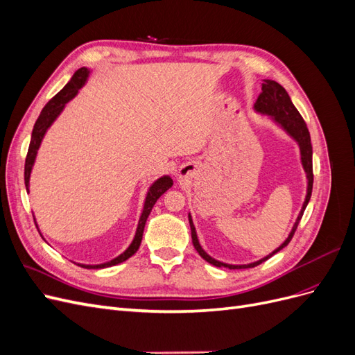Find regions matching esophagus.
<instances>
[{"instance_id":"obj_1","label":"esophagus","mask_w":355,"mask_h":355,"mask_svg":"<svg viewBox=\"0 0 355 355\" xmlns=\"http://www.w3.org/2000/svg\"><path fill=\"white\" fill-rule=\"evenodd\" d=\"M189 173H191L189 166H184V167H180V168H179V171H178V176H179V178H187V176H189Z\"/></svg>"}]
</instances>
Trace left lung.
Segmentation results:
<instances>
[{"label": "left lung", "instance_id": "obj_1", "mask_svg": "<svg viewBox=\"0 0 355 355\" xmlns=\"http://www.w3.org/2000/svg\"><path fill=\"white\" fill-rule=\"evenodd\" d=\"M254 112L262 114V115H268L271 120L280 125L283 130L293 139V141L297 144L299 146V153H300V164H302L305 173H306V196L302 204V209H300L296 222L293 223L292 231L288 232L287 239L277 247L275 250H272L270 254L263 256L262 259L254 261L250 263H241V265H234V263H227V262H220L218 259L211 257L206 250L202 249L198 237H197V231L194 227V222H192V216L191 213L188 214L189 219V227H191V237H192V244H194L196 250L198 252V254L202 257L204 261H207L209 263L219 266V268H228V270H244V268H253L256 265H259L262 262H265L266 259H270L272 254H275L277 252H280L282 249L290 243L292 240L293 234L297 228V223L302 218L304 210L306 209L309 198H311V192H313V182H314V175H313V145H311V136L308 132V127L304 121V118L300 116L299 111L295 108V105L290 99V96L287 94V92L284 90V87H282L280 84L274 80H262V93L257 98L254 106H253Z\"/></svg>", "mask_w": 355, "mask_h": 355}]
</instances>
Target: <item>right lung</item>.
Segmentation results:
<instances>
[{
	"label": "right lung",
	"mask_w": 355,
	"mask_h": 355,
	"mask_svg": "<svg viewBox=\"0 0 355 355\" xmlns=\"http://www.w3.org/2000/svg\"><path fill=\"white\" fill-rule=\"evenodd\" d=\"M90 72L92 71L89 68H85V67L80 68L77 72H75L72 75V78L69 80V83L65 85V87H63L55 96V98H53L44 106V108H42V111H41V114L38 116V120L35 121L34 130H32V136H31V144H29V149H28L26 161H25V187H26L28 192H29L31 173H32V168H34L37 154H38V149L41 146L42 139H44L47 130L53 125V123L58 120V116L62 114V111L65 110L67 103L69 101H72L75 96H77L80 89L84 87L85 83H87V80L90 77ZM171 185H173V179H171L168 175H164V176L158 178L154 182V184L148 188L145 202H144V210L141 213V218H139L133 241L130 243V245H128L127 249L120 256H116V257H114V259H111L108 262H103V263H94V265H90V263H77V262H75V263L80 265L81 268H87V270H102V268H110V266L121 263V262L127 261L130 256H133L137 252L139 245H141L144 230H145V223H146V219L149 216V213H151V210L154 207V204L157 202V200L161 196L164 194V192L168 188H171ZM35 225H37V220H35ZM37 228H38V225H37ZM41 237H42V235H41Z\"/></svg>",
	"instance_id": "obj_1"
}]
</instances>
